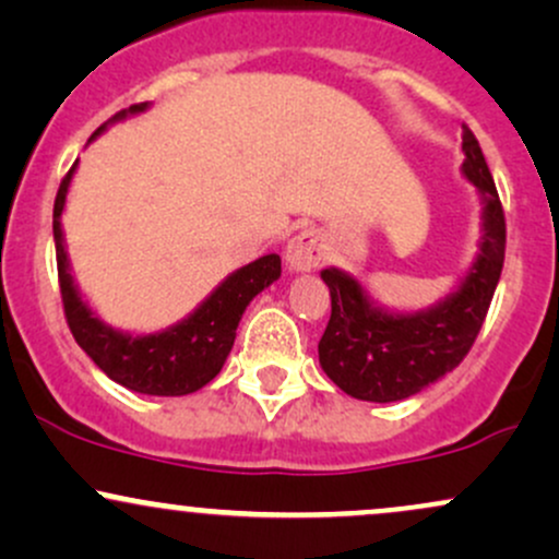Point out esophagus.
Listing matches in <instances>:
<instances>
[{"instance_id": "1", "label": "esophagus", "mask_w": 559, "mask_h": 559, "mask_svg": "<svg viewBox=\"0 0 559 559\" xmlns=\"http://www.w3.org/2000/svg\"><path fill=\"white\" fill-rule=\"evenodd\" d=\"M325 254H329V247L320 230H301L286 247V262L292 271H312L325 260Z\"/></svg>"}]
</instances>
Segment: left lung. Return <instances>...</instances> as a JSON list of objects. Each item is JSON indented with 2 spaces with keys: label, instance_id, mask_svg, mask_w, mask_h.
<instances>
[{
  "label": "left lung",
  "instance_id": "8db88e82",
  "mask_svg": "<svg viewBox=\"0 0 559 559\" xmlns=\"http://www.w3.org/2000/svg\"><path fill=\"white\" fill-rule=\"evenodd\" d=\"M463 173L484 199V241L463 286L433 310L391 316L365 297L342 271H323L331 292V320L318 344L325 376L355 400L396 402L418 394L457 368L476 342L504 265L507 226L497 186L478 139L463 126Z\"/></svg>",
  "mask_w": 559,
  "mask_h": 559
}]
</instances>
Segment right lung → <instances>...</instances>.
Segmentation results:
<instances>
[{
  "label": "right lung",
  "mask_w": 559,
  "mask_h": 559,
  "mask_svg": "<svg viewBox=\"0 0 559 559\" xmlns=\"http://www.w3.org/2000/svg\"><path fill=\"white\" fill-rule=\"evenodd\" d=\"M141 110H146V102L131 105L128 110L115 115L112 120ZM112 120L96 128L92 139L99 136ZM73 170L75 165L66 173L55 197L57 278H60L62 310H66L68 329L73 333V338L92 357L102 373L110 376L120 386L139 391V394L183 396L207 386L226 362L236 338V325H239L247 305L281 275V258L278 254H265V258L243 265L241 271L230 273L202 301L194 316H189L183 323L173 325L168 331L150 333V336H131V333L115 331L102 323L99 318H94L92 310L83 305L68 271L60 215L62 207H66V194Z\"/></svg>",
  "instance_id": "1"
}]
</instances>
